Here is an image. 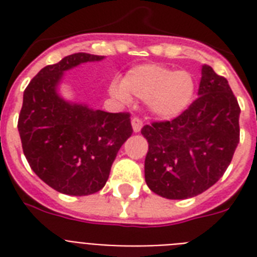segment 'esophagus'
<instances>
[{
    "instance_id": "obj_1",
    "label": "esophagus",
    "mask_w": 257,
    "mask_h": 257,
    "mask_svg": "<svg viewBox=\"0 0 257 257\" xmlns=\"http://www.w3.org/2000/svg\"><path fill=\"white\" fill-rule=\"evenodd\" d=\"M132 126H133V132L139 133L141 131V128H143V121H141L139 117H133Z\"/></svg>"
}]
</instances>
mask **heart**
<instances>
[{
    "label": "heart",
    "instance_id": "heart-1",
    "mask_svg": "<svg viewBox=\"0 0 257 257\" xmlns=\"http://www.w3.org/2000/svg\"><path fill=\"white\" fill-rule=\"evenodd\" d=\"M195 78L187 70L141 64L126 72L122 84L113 82L109 92L114 98L129 102L131 96L145 100L152 114L163 120L179 117L195 97Z\"/></svg>",
    "mask_w": 257,
    "mask_h": 257
}]
</instances>
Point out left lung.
<instances>
[{"label":"left lung","mask_w":257,"mask_h":257,"mask_svg":"<svg viewBox=\"0 0 257 257\" xmlns=\"http://www.w3.org/2000/svg\"><path fill=\"white\" fill-rule=\"evenodd\" d=\"M197 100L172 121L141 129L148 141L145 181L171 200L195 197L227 171L240 140V106L227 78L201 66Z\"/></svg>","instance_id":"1"}]
</instances>
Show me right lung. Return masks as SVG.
Segmentation results:
<instances>
[{"label":"right lung","mask_w":257,"mask_h":257,"mask_svg":"<svg viewBox=\"0 0 257 257\" xmlns=\"http://www.w3.org/2000/svg\"><path fill=\"white\" fill-rule=\"evenodd\" d=\"M104 56L74 53L37 73L24 92L18 132L30 168L69 196L102 189L117 152L132 136L129 113H108L60 94L64 73Z\"/></svg>","instance_id":"obj_1"}]
</instances>
